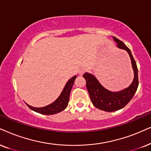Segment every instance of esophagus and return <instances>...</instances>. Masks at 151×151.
<instances>
[{
  "label": "esophagus",
  "mask_w": 151,
  "mask_h": 151,
  "mask_svg": "<svg viewBox=\"0 0 151 151\" xmlns=\"http://www.w3.org/2000/svg\"><path fill=\"white\" fill-rule=\"evenodd\" d=\"M85 71H86L85 68H80L79 70V75H83V74L84 73Z\"/></svg>",
  "instance_id": "obj_1"
}]
</instances>
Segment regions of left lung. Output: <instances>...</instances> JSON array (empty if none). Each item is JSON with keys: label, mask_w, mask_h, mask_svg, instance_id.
I'll list each match as a JSON object with an SVG mask.
<instances>
[{"label": "left lung", "mask_w": 151, "mask_h": 151, "mask_svg": "<svg viewBox=\"0 0 151 151\" xmlns=\"http://www.w3.org/2000/svg\"><path fill=\"white\" fill-rule=\"evenodd\" d=\"M118 48L125 50L128 53L131 60L132 67L134 72V79L132 83L126 88L117 92L109 91L105 88L94 75L86 72L83 77L86 81V88L89 93L91 102L95 107L104 111L112 112L121 109L133 98L139 85L138 69L131 51L123 42L113 37Z\"/></svg>", "instance_id": "left-lung-1"}]
</instances>
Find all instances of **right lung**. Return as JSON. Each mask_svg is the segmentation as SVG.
<instances>
[{
  "label": "right lung",
  "instance_id": "add662e5",
  "mask_svg": "<svg viewBox=\"0 0 151 151\" xmlns=\"http://www.w3.org/2000/svg\"><path fill=\"white\" fill-rule=\"evenodd\" d=\"M76 78H77V76L75 75L68 80L58 98L49 105L40 108L30 106L27 103H26V105L34 111L41 114H45V115H53V114H58L59 112L62 111L68 106L70 92H71L72 88L73 86L74 80Z\"/></svg>",
  "mask_w": 151,
  "mask_h": 151
}]
</instances>
